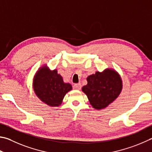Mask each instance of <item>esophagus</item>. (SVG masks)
Returning <instances> with one entry per match:
<instances>
[{
  "instance_id": "esophagus-1",
  "label": "esophagus",
  "mask_w": 152,
  "mask_h": 152,
  "mask_svg": "<svg viewBox=\"0 0 152 152\" xmlns=\"http://www.w3.org/2000/svg\"><path fill=\"white\" fill-rule=\"evenodd\" d=\"M81 87H82V85L80 83L74 84V88L76 90H80Z\"/></svg>"
}]
</instances>
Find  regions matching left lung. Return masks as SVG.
Returning <instances> with one entry per match:
<instances>
[{"label":"left lung","mask_w":152,"mask_h":152,"mask_svg":"<svg viewBox=\"0 0 152 152\" xmlns=\"http://www.w3.org/2000/svg\"><path fill=\"white\" fill-rule=\"evenodd\" d=\"M87 85L82 90L86 94L94 108L107 107L116 99L122 88V82L116 72L107 69L103 72H96L87 78Z\"/></svg>","instance_id":"left-lung-1"}]
</instances>
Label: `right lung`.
<instances>
[{
    "label": "right lung",
    "instance_id": "1",
    "mask_svg": "<svg viewBox=\"0 0 152 152\" xmlns=\"http://www.w3.org/2000/svg\"><path fill=\"white\" fill-rule=\"evenodd\" d=\"M33 86L38 97L50 106L61 104L66 94L72 90V86L63 82L56 70L49 71L45 66L36 74Z\"/></svg>",
    "mask_w": 152,
    "mask_h": 152
}]
</instances>
